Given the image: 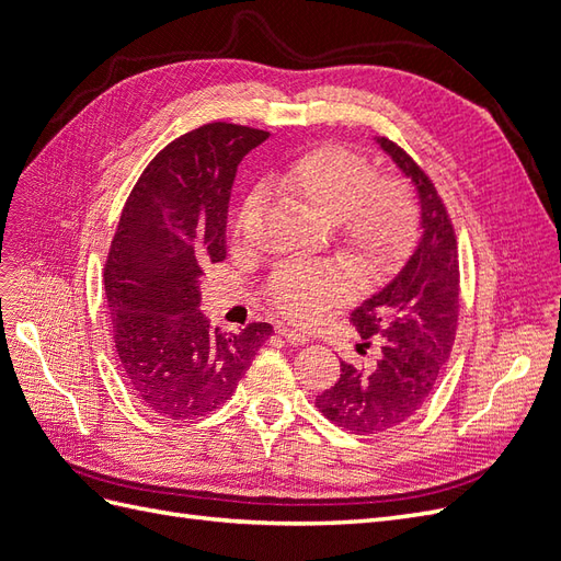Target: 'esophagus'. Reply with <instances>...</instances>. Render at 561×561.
Masks as SVG:
<instances>
[{"mask_svg":"<svg viewBox=\"0 0 561 561\" xmlns=\"http://www.w3.org/2000/svg\"><path fill=\"white\" fill-rule=\"evenodd\" d=\"M280 332V336L285 339L287 344H309L311 342V336L309 334H304V332H297V330H290V328H280L278 330Z\"/></svg>","mask_w":561,"mask_h":561,"instance_id":"1","label":"esophagus"}]
</instances>
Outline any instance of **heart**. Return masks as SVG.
Listing matches in <instances>:
<instances>
[{"label":"heart","mask_w":561,"mask_h":561,"mask_svg":"<svg viewBox=\"0 0 561 561\" xmlns=\"http://www.w3.org/2000/svg\"><path fill=\"white\" fill-rule=\"evenodd\" d=\"M276 186L336 222L351 257L367 271H383L412 250L419 233V206L402 178L377 175L365 154L344 145H320L287 163ZM260 206V194L245 198L236 231L243 233ZM353 290L339 266L285 262L268 280V301L280 316L309 325Z\"/></svg>","instance_id":"b5f03b06"}]
</instances>
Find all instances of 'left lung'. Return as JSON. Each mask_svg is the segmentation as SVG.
<instances>
[{
	"mask_svg": "<svg viewBox=\"0 0 561 561\" xmlns=\"http://www.w3.org/2000/svg\"><path fill=\"white\" fill-rule=\"evenodd\" d=\"M379 147L410 178L421 203V241L383 290L351 313L365 353L375 358L355 367L342 363L336 383L316 398V407L336 426L355 435L393 431L412 419L443 375L458 322V248L451 217L431 178L393 140Z\"/></svg>",
	"mask_w": 561,
	"mask_h": 561,
	"instance_id": "left-lung-1",
	"label": "left lung"
}]
</instances>
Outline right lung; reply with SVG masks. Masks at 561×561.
<instances>
[{"label":"right lung","instance_id":"right-lung-1","mask_svg":"<svg viewBox=\"0 0 561 561\" xmlns=\"http://www.w3.org/2000/svg\"><path fill=\"white\" fill-rule=\"evenodd\" d=\"M266 130L215 122L180 135L149 161L118 217L105 295L118 365L130 393L165 419L225 404L274 334L250 322L227 334L198 311V278L227 257L236 168Z\"/></svg>","mask_w":561,"mask_h":561}]
</instances>
